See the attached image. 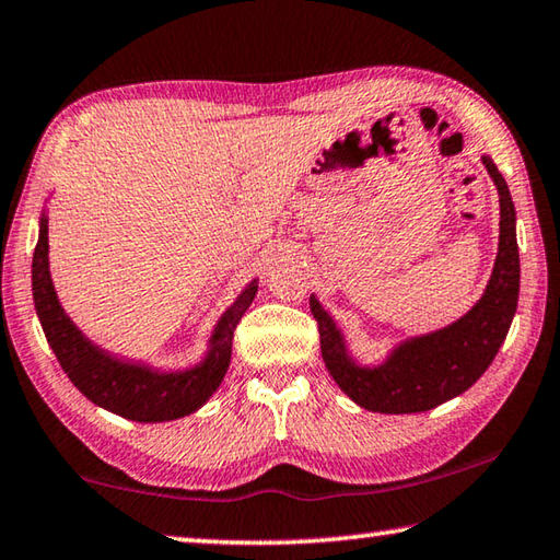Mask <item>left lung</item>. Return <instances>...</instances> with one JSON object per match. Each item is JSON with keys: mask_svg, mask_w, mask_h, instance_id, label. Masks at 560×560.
<instances>
[{"mask_svg": "<svg viewBox=\"0 0 560 560\" xmlns=\"http://www.w3.org/2000/svg\"><path fill=\"white\" fill-rule=\"evenodd\" d=\"M499 192V252L481 299L454 324L432 334L405 338L390 348L383 363L363 365L350 353L334 316L311 296L318 320L320 355L340 390L355 405L383 415L428 412L452 400L485 375L511 328L518 303L516 210L506 179L489 155H481Z\"/></svg>", "mask_w": 560, "mask_h": 560, "instance_id": "left-lung-1", "label": "left lung"}]
</instances>
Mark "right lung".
<instances>
[{"label":"right lung","instance_id":"obj_1","mask_svg":"<svg viewBox=\"0 0 560 560\" xmlns=\"http://www.w3.org/2000/svg\"><path fill=\"white\" fill-rule=\"evenodd\" d=\"M257 289L259 279L246 283L236 301L220 316L200 363L183 371H160L143 360H128L96 346L66 316L49 271V217L46 212L39 217V242H36L32 261V291L44 336L69 381L93 405L126 420L170 422L200 410L224 381L232 360L234 328L252 306Z\"/></svg>","mask_w":560,"mask_h":560}]
</instances>
